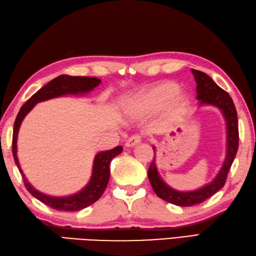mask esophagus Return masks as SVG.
<instances>
[{
    "label": "esophagus",
    "instance_id": "obj_1",
    "mask_svg": "<svg viewBox=\"0 0 256 256\" xmlns=\"http://www.w3.org/2000/svg\"><path fill=\"white\" fill-rule=\"evenodd\" d=\"M140 142H141V136L136 134V136H133L128 138L126 142H125V146H126L128 148H132V146H136V144H138Z\"/></svg>",
    "mask_w": 256,
    "mask_h": 256
}]
</instances>
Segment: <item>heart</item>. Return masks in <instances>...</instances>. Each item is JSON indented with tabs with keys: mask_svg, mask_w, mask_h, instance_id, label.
I'll return each mask as SVG.
<instances>
[{
	"mask_svg": "<svg viewBox=\"0 0 256 256\" xmlns=\"http://www.w3.org/2000/svg\"><path fill=\"white\" fill-rule=\"evenodd\" d=\"M178 92V84L174 82L158 84L134 97L128 106V112L138 116L156 113L166 108V113L171 116L181 114L187 108L188 98Z\"/></svg>",
	"mask_w": 256,
	"mask_h": 256,
	"instance_id": "b5f03b06",
	"label": "heart"
}]
</instances>
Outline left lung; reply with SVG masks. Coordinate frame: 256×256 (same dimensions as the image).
Returning a JSON list of instances; mask_svg holds the SVG:
<instances>
[{
	"label": "left lung",
	"mask_w": 256,
	"mask_h": 256,
	"mask_svg": "<svg viewBox=\"0 0 256 256\" xmlns=\"http://www.w3.org/2000/svg\"><path fill=\"white\" fill-rule=\"evenodd\" d=\"M192 72L197 82V100L199 106H215L220 110L226 122V156L220 170L210 182L192 192H179L166 184L158 172L156 158L148 168V176L153 190L158 197L176 206L189 207L205 202L206 199L220 190L226 182L227 174L235 159L238 148V120L234 102L224 90L217 85L205 72L192 69ZM156 152V146H153ZM156 154V153H154Z\"/></svg>",
	"instance_id": "obj_1"
}]
</instances>
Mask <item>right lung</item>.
<instances>
[{
	"label": "right lung",
	"mask_w": 256,
	"mask_h": 256,
	"mask_svg": "<svg viewBox=\"0 0 256 256\" xmlns=\"http://www.w3.org/2000/svg\"><path fill=\"white\" fill-rule=\"evenodd\" d=\"M102 82L98 78L94 77H84V76H68V75H62L56 77L54 80L49 82L47 85H44L42 88L36 92L34 95L31 96V98L26 102V103L22 106L20 112L18 113L14 128H13V138H12V152L13 158H14L16 164L18 166V171L22 176V179L24 181V186L28 192H29L32 196L38 199L44 205H47L57 210H64V212H77L80 209L86 208L90 206L92 204L98 200L102 194H103L104 190L106 189V186L108 184L110 180V164L113 158L120 154L123 151V148L118 146L112 150L108 151H102L98 152L95 156L94 164H92V171L90 180L88 184L84 187L80 192L77 194H70V196L66 197H54L49 196L44 192H39L36 188L32 187L29 181L26 178L24 174L18 164V128L21 126V123L26 115L30 112V110L34 108L36 104L40 103V102L48 100L51 98H56V97L66 96V95H85L87 92H92L95 87H97Z\"/></svg>",
	"instance_id": "add662e5"
}]
</instances>
